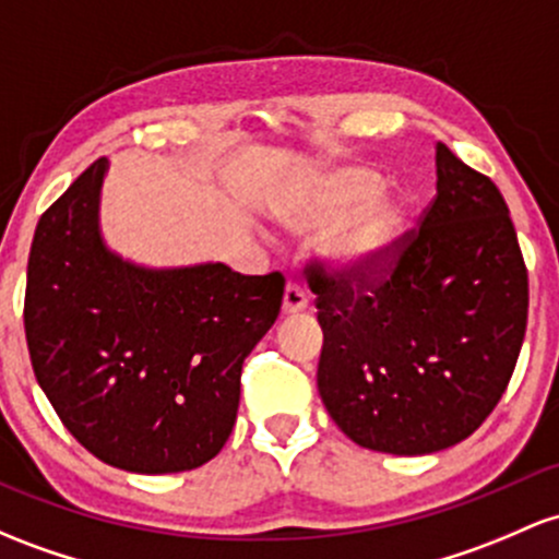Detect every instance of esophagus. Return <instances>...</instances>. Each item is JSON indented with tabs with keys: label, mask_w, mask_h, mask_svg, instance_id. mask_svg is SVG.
Segmentation results:
<instances>
[{
	"label": "esophagus",
	"mask_w": 559,
	"mask_h": 559,
	"mask_svg": "<svg viewBox=\"0 0 559 559\" xmlns=\"http://www.w3.org/2000/svg\"><path fill=\"white\" fill-rule=\"evenodd\" d=\"M308 308V294H305L302 286L297 281H289L284 289V312L286 316H294V312Z\"/></svg>",
	"instance_id": "obj_1"
}]
</instances>
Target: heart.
<instances>
[{
    "label": "heart",
    "instance_id": "1",
    "mask_svg": "<svg viewBox=\"0 0 559 559\" xmlns=\"http://www.w3.org/2000/svg\"><path fill=\"white\" fill-rule=\"evenodd\" d=\"M382 177L366 167L331 171L316 188L281 206V219L297 233H323L334 225L329 254L340 267L377 273L401 249L408 206L397 195H377Z\"/></svg>",
    "mask_w": 559,
    "mask_h": 559
}]
</instances>
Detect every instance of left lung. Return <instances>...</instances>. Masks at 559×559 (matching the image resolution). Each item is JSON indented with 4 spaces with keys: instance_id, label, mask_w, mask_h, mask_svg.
Instances as JSON below:
<instances>
[{
    "instance_id": "8db88e82",
    "label": "left lung",
    "mask_w": 559,
    "mask_h": 559,
    "mask_svg": "<svg viewBox=\"0 0 559 559\" xmlns=\"http://www.w3.org/2000/svg\"><path fill=\"white\" fill-rule=\"evenodd\" d=\"M438 193L377 273L305 267L318 392L364 449L421 456L469 438L504 395L528 323V270L504 195L438 143Z\"/></svg>"
}]
</instances>
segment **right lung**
<instances>
[{
	"instance_id": "1",
	"label": "right lung",
	"mask_w": 559,
	"mask_h": 559,
	"mask_svg": "<svg viewBox=\"0 0 559 559\" xmlns=\"http://www.w3.org/2000/svg\"><path fill=\"white\" fill-rule=\"evenodd\" d=\"M106 169L97 158L36 225L23 302L31 366L92 456L140 475L195 469L230 438L243 358L278 318L286 278L124 262L97 230Z\"/></svg>"
}]
</instances>
